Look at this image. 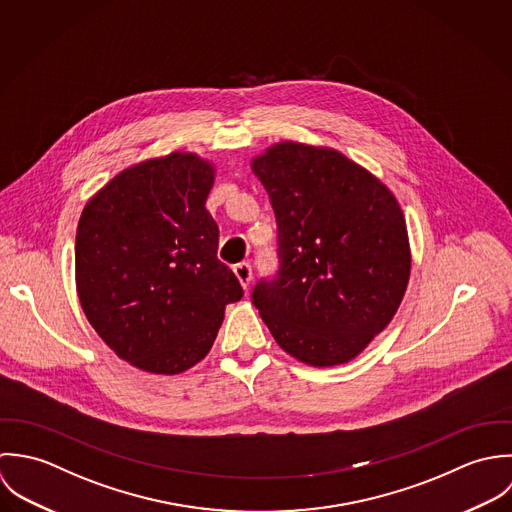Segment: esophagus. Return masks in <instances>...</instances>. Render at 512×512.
<instances>
[{"instance_id":"1","label":"esophagus","mask_w":512,"mask_h":512,"mask_svg":"<svg viewBox=\"0 0 512 512\" xmlns=\"http://www.w3.org/2000/svg\"><path fill=\"white\" fill-rule=\"evenodd\" d=\"M233 273H235V277H237V281L241 283V287L247 291L249 289V283H251V265L249 263H237L235 267H233Z\"/></svg>"}]
</instances>
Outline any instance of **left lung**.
<instances>
[{"mask_svg":"<svg viewBox=\"0 0 512 512\" xmlns=\"http://www.w3.org/2000/svg\"><path fill=\"white\" fill-rule=\"evenodd\" d=\"M273 205L279 273L253 289L277 344L314 368L354 360L394 318L411 271L408 227L374 174L326 146L283 140L251 160Z\"/></svg>","mask_w":512,"mask_h":512,"instance_id":"obj_1","label":"left lung"}]
</instances>
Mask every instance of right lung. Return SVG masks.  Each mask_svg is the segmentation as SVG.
<instances>
[{"label":"right lung","instance_id":"1","mask_svg":"<svg viewBox=\"0 0 512 512\" xmlns=\"http://www.w3.org/2000/svg\"><path fill=\"white\" fill-rule=\"evenodd\" d=\"M215 166L194 152L138 162L87 202L75 241L83 312L130 366L174 376L202 362L225 307L243 297L217 259L205 200Z\"/></svg>","mask_w":512,"mask_h":512}]
</instances>
